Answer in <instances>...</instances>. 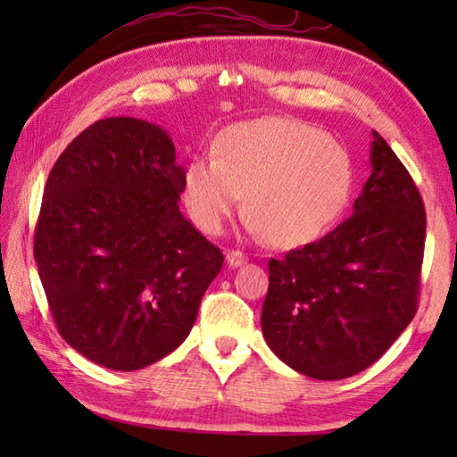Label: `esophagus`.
<instances>
[{
	"mask_svg": "<svg viewBox=\"0 0 457 457\" xmlns=\"http://www.w3.org/2000/svg\"><path fill=\"white\" fill-rule=\"evenodd\" d=\"M247 262V255L239 252V249H233V252L227 253V264L230 268H237V266H243Z\"/></svg>",
	"mask_w": 457,
	"mask_h": 457,
	"instance_id": "obj_1",
	"label": "esophagus"
}]
</instances>
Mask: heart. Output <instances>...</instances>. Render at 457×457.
I'll use <instances>...</instances> for the list:
<instances>
[{"label":"heart","instance_id":"1","mask_svg":"<svg viewBox=\"0 0 457 457\" xmlns=\"http://www.w3.org/2000/svg\"><path fill=\"white\" fill-rule=\"evenodd\" d=\"M353 160L341 143L303 120L266 116L216 135L212 158L183 170V202L204 233L220 235L245 193L249 228L272 247L318 239L345 210Z\"/></svg>","mask_w":457,"mask_h":457}]
</instances>
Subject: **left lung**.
<instances>
[{
	"mask_svg": "<svg viewBox=\"0 0 457 457\" xmlns=\"http://www.w3.org/2000/svg\"><path fill=\"white\" fill-rule=\"evenodd\" d=\"M353 214L320 241L268 262L262 333L293 370L341 380L372 366L418 308L427 214L410 172L372 130Z\"/></svg>",
	"mask_w": 457,
	"mask_h": 457,
	"instance_id": "1",
	"label": "left lung"
}]
</instances>
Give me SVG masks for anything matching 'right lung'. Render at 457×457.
Instances as JSON below:
<instances>
[{"label":"right lung","instance_id":"add662e5","mask_svg":"<svg viewBox=\"0 0 457 457\" xmlns=\"http://www.w3.org/2000/svg\"><path fill=\"white\" fill-rule=\"evenodd\" d=\"M183 166L158 124L104 118L55 162L35 262L62 339L110 370H139L191 333L224 255L180 214Z\"/></svg>","mask_w":457,"mask_h":457}]
</instances>
